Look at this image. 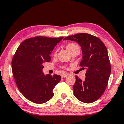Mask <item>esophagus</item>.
Returning <instances> with one entry per match:
<instances>
[{
    "label": "esophagus",
    "instance_id": "34e87169",
    "mask_svg": "<svg viewBox=\"0 0 124 124\" xmlns=\"http://www.w3.org/2000/svg\"><path fill=\"white\" fill-rule=\"evenodd\" d=\"M69 76V74H63L62 75V78H65Z\"/></svg>",
    "mask_w": 124,
    "mask_h": 124
}]
</instances>
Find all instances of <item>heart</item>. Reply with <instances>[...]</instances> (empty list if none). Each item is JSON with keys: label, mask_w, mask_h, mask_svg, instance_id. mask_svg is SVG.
I'll use <instances>...</instances> for the list:
<instances>
[{"label": "heart", "mask_w": 124, "mask_h": 124, "mask_svg": "<svg viewBox=\"0 0 124 124\" xmlns=\"http://www.w3.org/2000/svg\"><path fill=\"white\" fill-rule=\"evenodd\" d=\"M66 48L67 49V50L70 53L71 51L74 50L79 48V46H78V45H77V44L71 43L67 44L66 45Z\"/></svg>", "instance_id": "obj_1"}]
</instances>
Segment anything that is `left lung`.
<instances>
[{
    "mask_svg": "<svg viewBox=\"0 0 124 124\" xmlns=\"http://www.w3.org/2000/svg\"><path fill=\"white\" fill-rule=\"evenodd\" d=\"M63 40L74 41L81 46L82 59L79 66L87 70L84 81L76 76L74 95L82 102H93L104 93L111 73L106 46L98 38L86 33L69 36Z\"/></svg>",
    "mask_w": 124,
    "mask_h": 124,
    "instance_id": "left-lung-1",
    "label": "left lung"
}]
</instances>
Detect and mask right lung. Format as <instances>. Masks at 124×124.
Wrapping results in <instances>:
<instances>
[{
    "label": "right lung",
    "mask_w": 124,
    "mask_h": 124,
    "mask_svg": "<svg viewBox=\"0 0 124 124\" xmlns=\"http://www.w3.org/2000/svg\"><path fill=\"white\" fill-rule=\"evenodd\" d=\"M63 37H36L19 45L12 60V71L18 88L27 99L43 104L54 95L53 89L61 79L59 75H45L44 62H49L55 47Z\"/></svg>",
    "instance_id": "right-lung-1"
}]
</instances>
